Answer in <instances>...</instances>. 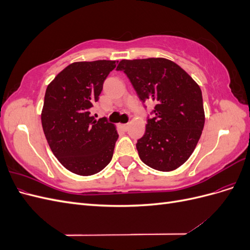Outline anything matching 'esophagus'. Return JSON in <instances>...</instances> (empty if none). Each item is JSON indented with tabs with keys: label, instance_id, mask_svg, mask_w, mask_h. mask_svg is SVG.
<instances>
[{
	"label": "esophagus",
	"instance_id": "obj_1",
	"mask_svg": "<svg viewBox=\"0 0 250 250\" xmlns=\"http://www.w3.org/2000/svg\"><path fill=\"white\" fill-rule=\"evenodd\" d=\"M121 127H122L124 130H127L128 127H129V124H123V125H121Z\"/></svg>",
	"mask_w": 250,
	"mask_h": 250
}]
</instances>
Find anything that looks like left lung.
<instances>
[{
  "mask_svg": "<svg viewBox=\"0 0 250 250\" xmlns=\"http://www.w3.org/2000/svg\"><path fill=\"white\" fill-rule=\"evenodd\" d=\"M123 71L140 99L155 102L137 149L144 164L169 172L179 168L195 150L204 126L199 85L184 69L167 58L122 59Z\"/></svg>",
  "mask_w": 250,
  "mask_h": 250,
  "instance_id": "left-lung-1",
  "label": "left lung"
}]
</instances>
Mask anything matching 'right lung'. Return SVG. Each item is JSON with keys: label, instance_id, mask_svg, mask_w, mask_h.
<instances>
[{"label": "right lung", "instance_id": "add662e5", "mask_svg": "<svg viewBox=\"0 0 250 250\" xmlns=\"http://www.w3.org/2000/svg\"><path fill=\"white\" fill-rule=\"evenodd\" d=\"M116 65V60L73 62L47 87L42 110L44 137L59 163L77 175H94L112 158L117 128L104 118L96 120L92 111Z\"/></svg>", "mask_w": 250, "mask_h": 250}]
</instances>
